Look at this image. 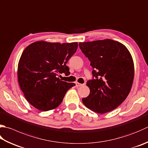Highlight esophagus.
<instances>
[{
	"label": "esophagus",
	"instance_id": "34e87169",
	"mask_svg": "<svg viewBox=\"0 0 148 148\" xmlns=\"http://www.w3.org/2000/svg\"><path fill=\"white\" fill-rule=\"evenodd\" d=\"M75 84H76V87H80V86H82L83 85L82 84L79 83V82H76Z\"/></svg>",
	"mask_w": 148,
	"mask_h": 148
}]
</instances>
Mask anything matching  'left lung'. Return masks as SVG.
<instances>
[{"label":"left lung","instance_id":"left-lung-1","mask_svg":"<svg viewBox=\"0 0 148 148\" xmlns=\"http://www.w3.org/2000/svg\"><path fill=\"white\" fill-rule=\"evenodd\" d=\"M79 47L90 61L94 77L86 83L90 93L82 99L83 104L97 113L115 110L127 98L134 79L129 50L111 39L80 42Z\"/></svg>","mask_w":148,"mask_h":148}]
</instances>
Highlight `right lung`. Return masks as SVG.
Returning <instances> with one entry per match:
<instances>
[{"instance_id":"right-lung-1","label":"right lung","mask_w":148,"mask_h":148,"mask_svg":"<svg viewBox=\"0 0 148 148\" xmlns=\"http://www.w3.org/2000/svg\"><path fill=\"white\" fill-rule=\"evenodd\" d=\"M78 48L77 42L37 41L27 46L18 64L19 86L31 105L42 111L53 110L75 86L61 80L58 73L70 74L66 64Z\"/></svg>"}]
</instances>
